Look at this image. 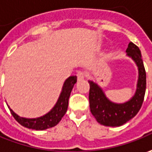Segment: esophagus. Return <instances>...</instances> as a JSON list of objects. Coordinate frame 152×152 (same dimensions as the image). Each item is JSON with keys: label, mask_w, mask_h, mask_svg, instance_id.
I'll return each mask as SVG.
<instances>
[{"label": "esophagus", "mask_w": 152, "mask_h": 152, "mask_svg": "<svg viewBox=\"0 0 152 152\" xmlns=\"http://www.w3.org/2000/svg\"><path fill=\"white\" fill-rule=\"evenodd\" d=\"M76 76H77V79H78V81H81V80H83L84 78H85V72L82 71H77V73H76Z\"/></svg>", "instance_id": "34e87169"}]
</instances>
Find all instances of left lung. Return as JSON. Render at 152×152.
<instances>
[{
  "label": "left lung",
  "mask_w": 152,
  "mask_h": 152,
  "mask_svg": "<svg viewBox=\"0 0 152 152\" xmlns=\"http://www.w3.org/2000/svg\"><path fill=\"white\" fill-rule=\"evenodd\" d=\"M127 55L135 62L138 67V81L136 91L129 101L116 103L107 98L102 89L97 83L88 81L90 84L89 103L92 115L99 124L105 126H121L134 118L140 111L143 103L146 87V74L140 50L130 42L126 50Z\"/></svg>",
  "instance_id": "obj_1"
}]
</instances>
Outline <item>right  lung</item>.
Here are the masks:
<instances>
[{"mask_svg":"<svg viewBox=\"0 0 152 152\" xmlns=\"http://www.w3.org/2000/svg\"><path fill=\"white\" fill-rule=\"evenodd\" d=\"M77 81L76 76H71L66 79L62 87V91L60 92L58 101L56 102L54 107L46 114L36 118H27L18 116L17 113L12 111V108L8 106L11 113L14 118L21 125L24 127L36 130H44L46 129L52 128L61 120L62 117L65 115L68 107L69 97L72 91V88Z\"/></svg>","mask_w":152,"mask_h":152,"instance_id":"obj_1","label":"right lung"}]
</instances>
